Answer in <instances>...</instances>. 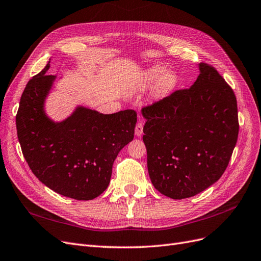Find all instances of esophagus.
<instances>
[{"mask_svg": "<svg viewBox=\"0 0 261 261\" xmlns=\"http://www.w3.org/2000/svg\"><path fill=\"white\" fill-rule=\"evenodd\" d=\"M142 134H143V122L139 121L136 125V136L141 137Z\"/></svg>", "mask_w": 261, "mask_h": 261, "instance_id": "esophagus-1", "label": "esophagus"}]
</instances>
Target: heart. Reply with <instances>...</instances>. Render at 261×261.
I'll return each mask as SVG.
<instances>
[{
  "label": "heart",
  "instance_id": "obj_1",
  "mask_svg": "<svg viewBox=\"0 0 261 261\" xmlns=\"http://www.w3.org/2000/svg\"><path fill=\"white\" fill-rule=\"evenodd\" d=\"M152 92L158 98L170 94L178 84V76L174 71H166L161 65L151 66L144 71L137 82V89H147L154 84Z\"/></svg>",
  "mask_w": 261,
  "mask_h": 261
}]
</instances>
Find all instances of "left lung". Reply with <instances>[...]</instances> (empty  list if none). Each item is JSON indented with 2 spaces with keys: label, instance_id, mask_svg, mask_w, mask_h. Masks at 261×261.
<instances>
[{
  "label": "left lung",
  "instance_id": "left-lung-1",
  "mask_svg": "<svg viewBox=\"0 0 261 261\" xmlns=\"http://www.w3.org/2000/svg\"><path fill=\"white\" fill-rule=\"evenodd\" d=\"M190 88L142 109L150 180L172 199L194 197L224 174L238 140L237 98L206 63Z\"/></svg>",
  "mask_w": 261,
  "mask_h": 261
}]
</instances>
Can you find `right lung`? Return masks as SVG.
<instances>
[{"label": "right lung", "mask_w": 261, "mask_h": 261, "mask_svg": "<svg viewBox=\"0 0 261 261\" xmlns=\"http://www.w3.org/2000/svg\"><path fill=\"white\" fill-rule=\"evenodd\" d=\"M43 71L29 81L16 116L18 140L33 174L55 192L92 200L108 188L118 152L133 140L137 113L102 114L79 105L62 121L45 112L57 79Z\"/></svg>", "instance_id": "obj_1"}]
</instances>
